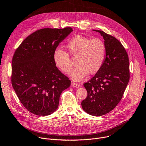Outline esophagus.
I'll use <instances>...</instances> for the list:
<instances>
[{
    "instance_id": "obj_1",
    "label": "esophagus",
    "mask_w": 146,
    "mask_h": 146,
    "mask_svg": "<svg viewBox=\"0 0 146 146\" xmlns=\"http://www.w3.org/2000/svg\"><path fill=\"white\" fill-rule=\"evenodd\" d=\"M72 85L73 87L76 88H79V85H78V84L76 83H74V82H72Z\"/></svg>"
}]
</instances>
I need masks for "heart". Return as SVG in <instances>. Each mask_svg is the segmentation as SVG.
<instances>
[{
  "instance_id": "obj_1",
  "label": "heart",
  "mask_w": 146,
  "mask_h": 146,
  "mask_svg": "<svg viewBox=\"0 0 146 146\" xmlns=\"http://www.w3.org/2000/svg\"><path fill=\"white\" fill-rule=\"evenodd\" d=\"M66 47L72 57L78 56L76 67L70 72V76L76 81H80L88 74H95L102 66L106 56V45L98 38L76 35L69 41ZM56 66L64 73L70 72L72 63L68 54L57 48L53 54Z\"/></svg>"
}]
</instances>
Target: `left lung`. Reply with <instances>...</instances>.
Returning a JSON list of instances; mask_svg holds the SVG:
<instances>
[{
  "instance_id": "8db88e82",
  "label": "left lung",
  "mask_w": 146,
  "mask_h": 146,
  "mask_svg": "<svg viewBox=\"0 0 146 146\" xmlns=\"http://www.w3.org/2000/svg\"><path fill=\"white\" fill-rule=\"evenodd\" d=\"M106 45L104 63L96 74L83 85L88 95L82 102L83 110L93 116H102L111 111L121 101L129 80V59L122 44L102 31Z\"/></svg>"
}]
</instances>
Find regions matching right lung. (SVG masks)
<instances>
[{"instance_id":"add662e5","label":"right lung","mask_w":146,"mask_h":146,"mask_svg":"<svg viewBox=\"0 0 146 146\" xmlns=\"http://www.w3.org/2000/svg\"><path fill=\"white\" fill-rule=\"evenodd\" d=\"M73 31L43 28L33 33L15 51L12 61V85L19 101L29 112L47 116L58 108L62 92L71 81L56 66L53 54Z\"/></svg>"}]
</instances>
